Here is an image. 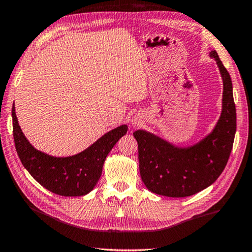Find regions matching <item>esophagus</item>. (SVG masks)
Returning <instances> with one entry per match:
<instances>
[{
	"label": "esophagus",
	"mask_w": 252,
	"mask_h": 252,
	"mask_svg": "<svg viewBox=\"0 0 252 252\" xmlns=\"http://www.w3.org/2000/svg\"><path fill=\"white\" fill-rule=\"evenodd\" d=\"M141 123H142V119H141L140 117H137V116H135V117L132 119V124H133V126H138V125H141Z\"/></svg>",
	"instance_id": "esophagus-1"
}]
</instances>
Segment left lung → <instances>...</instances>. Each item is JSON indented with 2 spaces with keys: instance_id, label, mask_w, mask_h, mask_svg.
Returning <instances> with one entry per match:
<instances>
[{
  "instance_id": "1",
  "label": "left lung",
  "mask_w": 252,
  "mask_h": 252,
  "mask_svg": "<svg viewBox=\"0 0 252 252\" xmlns=\"http://www.w3.org/2000/svg\"><path fill=\"white\" fill-rule=\"evenodd\" d=\"M209 57L216 61L223 79L221 111L213 130L188 147H178L144 129L133 133L142 181L156 194L170 198L195 194L210 187L227 163L236 132L233 86L216 51L211 50Z\"/></svg>"
}]
</instances>
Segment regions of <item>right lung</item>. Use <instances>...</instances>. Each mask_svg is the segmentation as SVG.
<instances>
[{
    "label": "right lung",
    "mask_w": 252,
    "mask_h": 252,
    "mask_svg": "<svg viewBox=\"0 0 252 252\" xmlns=\"http://www.w3.org/2000/svg\"><path fill=\"white\" fill-rule=\"evenodd\" d=\"M14 108L13 103V138L21 163L43 188L63 196H82L95 188L108 153L128 129L124 124L77 155L54 157L32 147L20 128Z\"/></svg>",
    "instance_id": "1"
}]
</instances>
